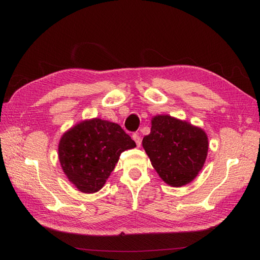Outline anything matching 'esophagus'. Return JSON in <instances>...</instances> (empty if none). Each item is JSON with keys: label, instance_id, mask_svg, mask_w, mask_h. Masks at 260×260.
I'll return each mask as SVG.
<instances>
[{"label": "esophagus", "instance_id": "34e87169", "mask_svg": "<svg viewBox=\"0 0 260 260\" xmlns=\"http://www.w3.org/2000/svg\"><path fill=\"white\" fill-rule=\"evenodd\" d=\"M132 138H133V140L135 141L136 146L140 147L141 146V138L139 136V134H133V135H132Z\"/></svg>", "mask_w": 260, "mask_h": 260}]
</instances>
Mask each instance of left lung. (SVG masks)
Returning <instances> with one entry per match:
<instances>
[{"instance_id": "1", "label": "left lung", "mask_w": 260, "mask_h": 260, "mask_svg": "<svg viewBox=\"0 0 260 260\" xmlns=\"http://www.w3.org/2000/svg\"><path fill=\"white\" fill-rule=\"evenodd\" d=\"M143 148L153 169L164 181L181 187L199 174L208 156V136L203 129L171 116H156Z\"/></svg>"}]
</instances>
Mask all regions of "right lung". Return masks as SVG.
<instances>
[{"label":"right lung","instance_id":"right-lung-1","mask_svg":"<svg viewBox=\"0 0 260 260\" xmlns=\"http://www.w3.org/2000/svg\"><path fill=\"white\" fill-rule=\"evenodd\" d=\"M134 147L119 125L95 118L81 121L61 136L58 157L70 181L80 191L91 193L104 186L120 153Z\"/></svg>","mask_w":260,"mask_h":260}]
</instances>
